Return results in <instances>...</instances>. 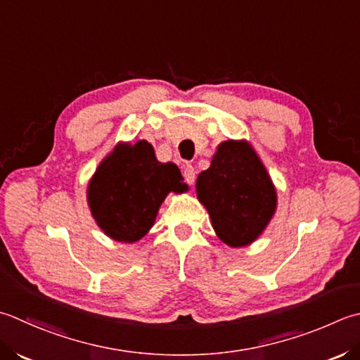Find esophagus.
<instances>
[{"label": "esophagus", "mask_w": 360, "mask_h": 360, "mask_svg": "<svg viewBox=\"0 0 360 360\" xmlns=\"http://www.w3.org/2000/svg\"><path fill=\"white\" fill-rule=\"evenodd\" d=\"M182 176H184L187 184H190V186L195 184V168L192 165L187 164L182 167Z\"/></svg>", "instance_id": "1"}]
</instances>
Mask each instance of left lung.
<instances>
[{"instance_id": "8db88e82", "label": "left lung", "mask_w": 360, "mask_h": 360, "mask_svg": "<svg viewBox=\"0 0 360 360\" xmlns=\"http://www.w3.org/2000/svg\"><path fill=\"white\" fill-rule=\"evenodd\" d=\"M196 198L206 207L217 237L231 248L264 234L278 209V192L248 140H224L210 167L196 178Z\"/></svg>"}]
</instances>
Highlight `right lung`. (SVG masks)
I'll use <instances>...</instances> for the list:
<instances>
[{"label": "right lung", "instance_id": "1", "mask_svg": "<svg viewBox=\"0 0 360 360\" xmlns=\"http://www.w3.org/2000/svg\"><path fill=\"white\" fill-rule=\"evenodd\" d=\"M188 186L173 162H159L146 140L118 142L87 184V204L105 236L115 242L136 243L154 226L168 193Z\"/></svg>", "mask_w": 360, "mask_h": 360}]
</instances>
